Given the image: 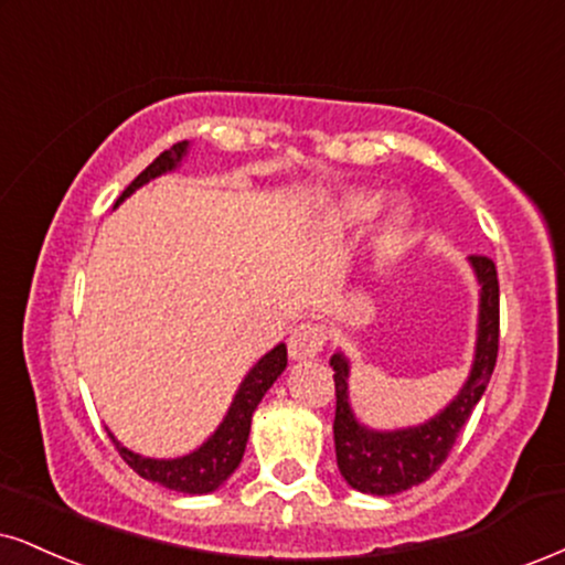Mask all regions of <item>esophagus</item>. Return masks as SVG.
I'll return each instance as SVG.
<instances>
[{
  "mask_svg": "<svg viewBox=\"0 0 565 565\" xmlns=\"http://www.w3.org/2000/svg\"><path fill=\"white\" fill-rule=\"evenodd\" d=\"M324 330L315 322H301L290 330L288 335V353L298 361L315 359L324 348Z\"/></svg>",
  "mask_w": 565,
  "mask_h": 565,
  "instance_id": "34e87169",
  "label": "esophagus"
}]
</instances>
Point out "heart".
<instances>
[{
  "mask_svg": "<svg viewBox=\"0 0 565 565\" xmlns=\"http://www.w3.org/2000/svg\"><path fill=\"white\" fill-rule=\"evenodd\" d=\"M374 209H377V201L366 196V193H348V196L340 201L338 212H340V220L348 222V225H353V222L372 217Z\"/></svg>",
  "mask_w": 565,
  "mask_h": 565,
  "instance_id": "b5f03b06",
  "label": "heart"
}]
</instances>
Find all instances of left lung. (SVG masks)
I'll return each instance as SVG.
<instances>
[{
  "instance_id": "8db88e82",
  "label": "left lung",
  "mask_w": 565,
  "mask_h": 565,
  "mask_svg": "<svg viewBox=\"0 0 565 565\" xmlns=\"http://www.w3.org/2000/svg\"><path fill=\"white\" fill-rule=\"evenodd\" d=\"M475 271L482 285V303H479V338L477 359L471 366V377L458 398L443 414L414 429L372 431L353 419L348 406V361L335 353L332 356V380H335V456L338 469L345 482L369 495H395L408 487L422 484L445 463L448 452L469 422L471 411L482 398L487 382L495 372L500 345V288L495 262L484 254L471 256Z\"/></svg>"
}]
</instances>
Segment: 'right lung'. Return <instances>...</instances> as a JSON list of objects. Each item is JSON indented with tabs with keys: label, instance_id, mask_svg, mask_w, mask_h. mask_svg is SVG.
<instances>
[{
	"label": "right lung",
	"instance_id": "1",
	"mask_svg": "<svg viewBox=\"0 0 565 565\" xmlns=\"http://www.w3.org/2000/svg\"><path fill=\"white\" fill-rule=\"evenodd\" d=\"M183 154H185V141H180L175 146H170L167 151H162V154L146 167L134 183L125 188L122 196L117 199V204H120L125 196H130L136 188L149 183L151 178L172 170ZM285 364H288V351H285V345H277L275 351H269L259 364L250 369L248 377L243 380L238 395H235L233 406L227 411L225 422H222L220 429L214 431V435L209 437L199 450H193L191 456L172 458V461H157V458H143L138 456V452H130L128 448H122L113 435L109 437H113L115 448L120 452L122 461L128 463L136 475H141L143 479H151V482L162 487H170V490L188 492V495H204V492L217 490V487L225 482L235 469H238L243 450H246V443H248L250 416H254V411L264 398V393L271 387V382L282 374Z\"/></svg>",
	"mask_w": 565,
	"mask_h": 565
}]
</instances>
